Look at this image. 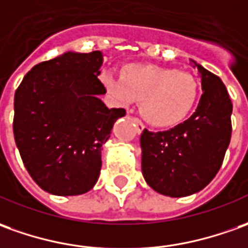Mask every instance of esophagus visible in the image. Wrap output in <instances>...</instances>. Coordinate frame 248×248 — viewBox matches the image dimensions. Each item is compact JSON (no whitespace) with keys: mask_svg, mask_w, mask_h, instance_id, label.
<instances>
[{"mask_svg":"<svg viewBox=\"0 0 248 248\" xmlns=\"http://www.w3.org/2000/svg\"><path fill=\"white\" fill-rule=\"evenodd\" d=\"M132 121H134V124H135V127H136L138 134H141V132L144 131V124H143V123H141L139 119H136V117H134V119H132Z\"/></svg>","mask_w":248,"mask_h":248,"instance_id":"34e87169","label":"esophagus"}]
</instances>
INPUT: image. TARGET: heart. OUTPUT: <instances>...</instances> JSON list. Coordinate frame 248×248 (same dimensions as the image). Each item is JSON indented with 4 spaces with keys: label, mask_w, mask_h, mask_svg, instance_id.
<instances>
[{
    "label": "heart",
    "mask_w": 248,
    "mask_h": 248,
    "mask_svg": "<svg viewBox=\"0 0 248 248\" xmlns=\"http://www.w3.org/2000/svg\"><path fill=\"white\" fill-rule=\"evenodd\" d=\"M101 81L108 93L123 107L141 101L143 117L158 128L182 123L200 94L199 82L192 74L156 64H129L121 77L104 71Z\"/></svg>",
    "instance_id": "b5f03b06"
}]
</instances>
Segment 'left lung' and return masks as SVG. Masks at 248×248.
I'll return each mask as SVG.
<instances>
[{"mask_svg":"<svg viewBox=\"0 0 248 248\" xmlns=\"http://www.w3.org/2000/svg\"><path fill=\"white\" fill-rule=\"evenodd\" d=\"M202 95L196 112L163 132L140 136L141 173L147 185L169 197L202 190L217 174L231 140L232 102L223 81L190 59Z\"/></svg>","mask_w":248,"mask_h":248,"instance_id":"1","label":"left lung"}]
</instances>
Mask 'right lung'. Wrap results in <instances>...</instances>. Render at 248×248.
<instances>
[{"mask_svg":"<svg viewBox=\"0 0 248 248\" xmlns=\"http://www.w3.org/2000/svg\"><path fill=\"white\" fill-rule=\"evenodd\" d=\"M101 51H67L36 64L15 94L13 132L24 166L43 190L78 196L93 189L102 146L124 109L109 108L98 75Z\"/></svg>","mask_w":248,"mask_h":248,"instance_id":"obj_1","label":"right lung"}]
</instances>
